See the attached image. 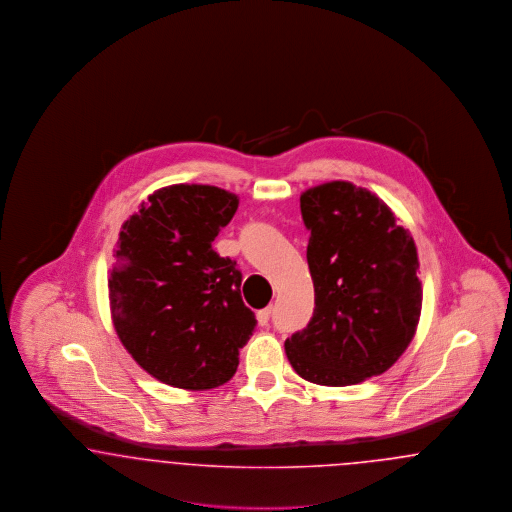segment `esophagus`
<instances>
[{
	"mask_svg": "<svg viewBox=\"0 0 512 512\" xmlns=\"http://www.w3.org/2000/svg\"><path fill=\"white\" fill-rule=\"evenodd\" d=\"M268 320H270V309H263L257 313V322L259 326H268Z\"/></svg>",
	"mask_w": 512,
	"mask_h": 512,
	"instance_id": "1",
	"label": "esophagus"
}]
</instances>
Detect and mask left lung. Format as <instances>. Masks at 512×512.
<instances>
[{
	"label": "left lung",
	"instance_id": "left-lung-1",
	"mask_svg": "<svg viewBox=\"0 0 512 512\" xmlns=\"http://www.w3.org/2000/svg\"><path fill=\"white\" fill-rule=\"evenodd\" d=\"M307 263L315 313L284 347L293 370L318 386H353L405 353L422 311L418 253L409 230L366 188L332 180L305 190Z\"/></svg>",
	"mask_w": 512,
	"mask_h": 512
}]
</instances>
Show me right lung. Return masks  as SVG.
Returning <instances> with one entry per match:
<instances>
[{"label": "right lung", "mask_w": 512, "mask_h": 512, "mask_svg": "<svg viewBox=\"0 0 512 512\" xmlns=\"http://www.w3.org/2000/svg\"><path fill=\"white\" fill-rule=\"evenodd\" d=\"M238 203L217 186L172 184L121 226L107 280L111 320L132 359L172 388L226 384L257 324L236 261L213 249Z\"/></svg>", "instance_id": "right-lung-1"}]
</instances>
